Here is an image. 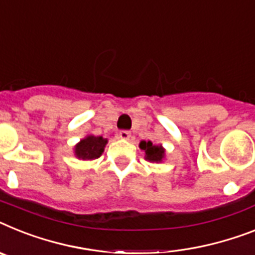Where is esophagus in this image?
Masks as SVG:
<instances>
[{
  "label": "esophagus",
  "instance_id": "34e87169",
  "mask_svg": "<svg viewBox=\"0 0 255 255\" xmlns=\"http://www.w3.org/2000/svg\"><path fill=\"white\" fill-rule=\"evenodd\" d=\"M119 137L123 138V140H128V138L131 137V132H129V131H126V129H123V131L119 132Z\"/></svg>",
  "mask_w": 255,
  "mask_h": 255
}]
</instances>
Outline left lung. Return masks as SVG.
Segmentation results:
<instances>
[{"instance_id": "8db88e82", "label": "left lung", "mask_w": 255, "mask_h": 255, "mask_svg": "<svg viewBox=\"0 0 255 255\" xmlns=\"http://www.w3.org/2000/svg\"><path fill=\"white\" fill-rule=\"evenodd\" d=\"M140 149L145 151V159L149 162H155L159 163L164 158V149L162 145H153L151 141H141L140 142Z\"/></svg>"}]
</instances>
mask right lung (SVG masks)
Here are the masks:
<instances>
[{"mask_svg":"<svg viewBox=\"0 0 255 255\" xmlns=\"http://www.w3.org/2000/svg\"><path fill=\"white\" fill-rule=\"evenodd\" d=\"M106 144H108V138H104L102 136L89 134V136L80 140V142L75 145V155L79 159L83 160L97 159L104 153Z\"/></svg>","mask_w":255,"mask_h":255,"instance_id":"1","label":"right lung"}]
</instances>
